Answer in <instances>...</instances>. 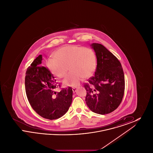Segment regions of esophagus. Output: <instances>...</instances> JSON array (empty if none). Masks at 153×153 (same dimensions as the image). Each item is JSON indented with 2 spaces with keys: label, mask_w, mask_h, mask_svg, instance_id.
I'll use <instances>...</instances> for the list:
<instances>
[{
  "label": "esophagus",
  "mask_w": 153,
  "mask_h": 153,
  "mask_svg": "<svg viewBox=\"0 0 153 153\" xmlns=\"http://www.w3.org/2000/svg\"><path fill=\"white\" fill-rule=\"evenodd\" d=\"M72 90H73V92H76L77 88H72Z\"/></svg>",
  "instance_id": "1"
}]
</instances>
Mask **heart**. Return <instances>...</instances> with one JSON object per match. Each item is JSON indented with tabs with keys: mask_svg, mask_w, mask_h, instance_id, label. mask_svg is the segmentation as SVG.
I'll return each instance as SVG.
<instances>
[{
	"mask_svg": "<svg viewBox=\"0 0 153 153\" xmlns=\"http://www.w3.org/2000/svg\"><path fill=\"white\" fill-rule=\"evenodd\" d=\"M56 57L49 58L47 66L53 74L63 78L68 66L72 71L63 80L66 86H77L84 79L95 72L97 61L95 53L89 48L76 45H68L55 52Z\"/></svg>",
	"mask_w": 153,
	"mask_h": 153,
	"instance_id": "heart-1",
	"label": "heart"
}]
</instances>
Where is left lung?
I'll return each instance as SVG.
<instances>
[{
	"label": "left lung",
	"instance_id": "1",
	"mask_svg": "<svg viewBox=\"0 0 153 153\" xmlns=\"http://www.w3.org/2000/svg\"><path fill=\"white\" fill-rule=\"evenodd\" d=\"M97 67L95 76L84 84L85 102L92 112L105 115L117 109L123 97L125 81L118 59L101 44L94 43Z\"/></svg>",
	"mask_w": 153,
	"mask_h": 153
}]
</instances>
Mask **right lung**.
<instances>
[{
  "mask_svg": "<svg viewBox=\"0 0 153 153\" xmlns=\"http://www.w3.org/2000/svg\"><path fill=\"white\" fill-rule=\"evenodd\" d=\"M42 55L36 57L27 68L25 90L33 109L45 119L54 120L62 117L72 102L73 91L69 87L56 92V80L49 69L41 65Z\"/></svg>",
  "mask_w": 153,
  "mask_h": 153,
  "instance_id": "right-lung-1",
  "label": "right lung"
}]
</instances>
